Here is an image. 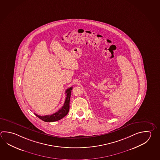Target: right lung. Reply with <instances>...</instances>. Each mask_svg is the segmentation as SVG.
Returning <instances> with one entry per match:
<instances>
[{
    "label": "right lung",
    "mask_w": 160,
    "mask_h": 160,
    "mask_svg": "<svg viewBox=\"0 0 160 160\" xmlns=\"http://www.w3.org/2000/svg\"><path fill=\"white\" fill-rule=\"evenodd\" d=\"M71 90H72V87L69 88L68 89H67L66 91V100L64 103V105L58 112L52 114L45 115V116H40L35 113L34 114L36 115L37 117L39 118L40 119L47 122L59 121L64 118L69 112V101H70V97H71Z\"/></svg>",
    "instance_id": "right-lung-1"
}]
</instances>
